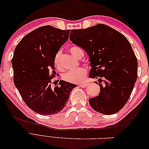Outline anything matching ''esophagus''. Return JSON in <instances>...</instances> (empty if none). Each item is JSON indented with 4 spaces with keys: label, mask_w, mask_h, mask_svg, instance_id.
Listing matches in <instances>:
<instances>
[{
    "label": "esophagus",
    "mask_w": 149,
    "mask_h": 149,
    "mask_svg": "<svg viewBox=\"0 0 149 149\" xmlns=\"http://www.w3.org/2000/svg\"><path fill=\"white\" fill-rule=\"evenodd\" d=\"M88 84H89V83H84L79 84V86L80 87H81V88H86Z\"/></svg>",
    "instance_id": "1"
}]
</instances>
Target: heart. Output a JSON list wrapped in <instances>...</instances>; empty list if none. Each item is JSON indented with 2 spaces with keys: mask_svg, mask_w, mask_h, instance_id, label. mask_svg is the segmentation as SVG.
Returning a JSON list of instances; mask_svg holds the SVG:
<instances>
[{
  "mask_svg": "<svg viewBox=\"0 0 149 149\" xmlns=\"http://www.w3.org/2000/svg\"><path fill=\"white\" fill-rule=\"evenodd\" d=\"M79 48L76 47H73L70 48L71 53L76 58H80ZM61 55V52L59 51L56 53L55 57H54L53 63L54 65L58 69H61V65L60 64V58ZM87 74V70L84 67H79L74 70L69 71L63 76V79L65 81L71 83H78L83 81L85 76Z\"/></svg>",
  "mask_w": 149,
  "mask_h": 149,
  "instance_id": "b5f03b06",
  "label": "heart"
}]
</instances>
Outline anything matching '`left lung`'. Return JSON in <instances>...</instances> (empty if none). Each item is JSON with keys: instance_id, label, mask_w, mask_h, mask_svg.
Masks as SVG:
<instances>
[{"instance_id": "1", "label": "left lung", "mask_w": 149, "mask_h": 149, "mask_svg": "<svg viewBox=\"0 0 149 149\" xmlns=\"http://www.w3.org/2000/svg\"><path fill=\"white\" fill-rule=\"evenodd\" d=\"M70 39L89 56V77L98 79L100 94L89 100L100 113H116L127 103L137 78L138 63L131 45L118 31L99 24L71 30Z\"/></svg>"}]
</instances>
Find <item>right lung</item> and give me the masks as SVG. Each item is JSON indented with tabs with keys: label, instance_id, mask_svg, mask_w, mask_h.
Masks as SVG:
<instances>
[{
	"label": "right lung",
	"instance_id": "1",
	"mask_svg": "<svg viewBox=\"0 0 149 149\" xmlns=\"http://www.w3.org/2000/svg\"><path fill=\"white\" fill-rule=\"evenodd\" d=\"M70 30L42 26L26 35L15 47L12 59L13 83L22 98L37 113L47 116L60 112L76 85L60 81L53 89V60L69 38Z\"/></svg>",
	"mask_w": 149,
	"mask_h": 149
}]
</instances>
